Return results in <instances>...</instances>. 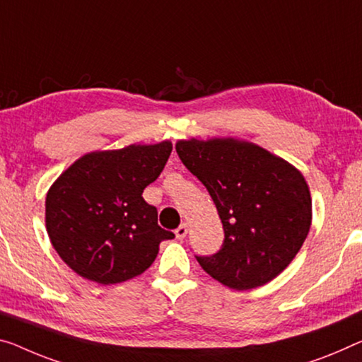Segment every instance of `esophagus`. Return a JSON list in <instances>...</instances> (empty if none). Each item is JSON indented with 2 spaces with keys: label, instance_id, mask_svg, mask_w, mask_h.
<instances>
[{
  "label": "esophagus",
  "instance_id": "1",
  "mask_svg": "<svg viewBox=\"0 0 362 362\" xmlns=\"http://www.w3.org/2000/svg\"><path fill=\"white\" fill-rule=\"evenodd\" d=\"M175 235H176L177 239H185L186 235H187V225L182 223V225L177 226L176 231H175Z\"/></svg>",
  "mask_w": 362,
  "mask_h": 362
}]
</instances>
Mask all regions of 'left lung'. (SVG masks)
I'll list each match as a JSON object with an SVG mask.
<instances>
[{
    "label": "left lung",
    "instance_id": "8db88e82",
    "mask_svg": "<svg viewBox=\"0 0 362 362\" xmlns=\"http://www.w3.org/2000/svg\"><path fill=\"white\" fill-rule=\"evenodd\" d=\"M176 152L207 187L225 230L218 252L197 255L200 267L238 291L280 275L296 257L313 221V200L301 171L235 137L177 141Z\"/></svg>",
    "mask_w": 362,
    "mask_h": 362
}]
</instances>
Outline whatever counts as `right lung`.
Returning a JSON list of instances; mask_svg holds the SVG:
<instances>
[{
	"mask_svg": "<svg viewBox=\"0 0 362 362\" xmlns=\"http://www.w3.org/2000/svg\"><path fill=\"white\" fill-rule=\"evenodd\" d=\"M171 150L162 141L86 153L48 189L49 241L77 275L100 285L131 280L153 264L160 243L175 238L142 197Z\"/></svg>",
	"mask_w": 362,
	"mask_h": 362,
	"instance_id": "obj_1",
	"label": "right lung"
}]
</instances>
